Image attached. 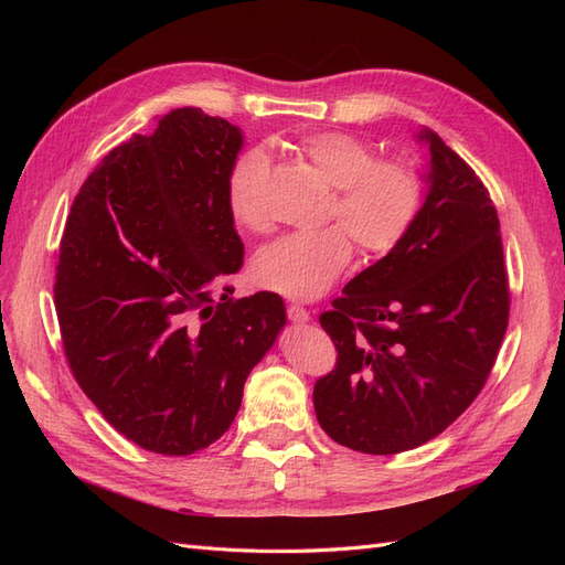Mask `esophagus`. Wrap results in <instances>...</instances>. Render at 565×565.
Listing matches in <instances>:
<instances>
[{"mask_svg":"<svg viewBox=\"0 0 565 565\" xmlns=\"http://www.w3.org/2000/svg\"><path fill=\"white\" fill-rule=\"evenodd\" d=\"M287 318L292 320L295 324H303V322H309L311 320V316H309V311L303 309V306H297V303H292V306H287Z\"/></svg>","mask_w":565,"mask_h":565,"instance_id":"obj_1","label":"esophagus"}]
</instances>
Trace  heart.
Listing matches in <instances>:
<instances>
[{"label":"heart","instance_id":"heart-1","mask_svg":"<svg viewBox=\"0 0 565 565\" xmlns=\"http://www.w3.org/2000/svg\"><path fill=\"white\" fill-rule=\"evenodd\" d=\"M295 150L332 185L328 216L339 226L278 237L254 256L252 276L270 292L313 299L349 266L351 237L370 256L386 254L403 241L422 207V181L398 158H372V148L347 131L306 134ZM266 172L268 162L259 150L245 152L233 164L226 204L237 228L266 231L268 214L262 202Z\"/></svg>","mask_w":565,"mask_h":565}]
</instances>
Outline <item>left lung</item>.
<instances>
[{"label": "left lung", "mask_w": 565, "mask_h": 565, "mask_svg": "<svg viewBox=\"0 0 565 565\" xmlns=\"http://www.w3.org/2000/svg\"><path fill=\"white\" fill-rule=\"evenodd\" d=\"M429 191L413 228L320 316L337 365L316 417L339 446L396 455L424 446L481 393L509 322L498 210L473 169L431 129Z\"/></svg>", "instance_id": "left-lung-1"}]
</instances>
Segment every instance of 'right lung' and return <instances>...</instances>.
<instances>
[{"mask_svg": "<svg viewBox=\"0 0 565 565\" xmlns=\"http://www.w3.org/2000/svg\"><path fill=\"white\" fill-rule=\"evenodd\" d=\"M243 131L177 108L82 183L56 266L77 384L143 450L193 455L228 431L252 367L285 328L273 292L233 299L245 245L226 204Z\"/></svg>", "mask_w": 565, "mask_h": 565, "instance_id": "add662e5", "label": "right lung"}]
</instances>
